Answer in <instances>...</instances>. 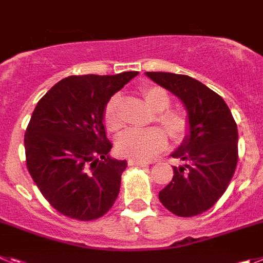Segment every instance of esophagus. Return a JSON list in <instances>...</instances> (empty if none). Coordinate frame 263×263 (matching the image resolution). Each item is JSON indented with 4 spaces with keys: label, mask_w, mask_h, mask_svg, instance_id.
Listing matches in <instances>:
<instances>
[{
    "label": "esophagus",
    "mask_w": 263,
    "mask_h": 263,
    "mask_svg": "<svg viewBox=\"0 0 263 263\" xmlns=\"http://www.w3.org/2000/svg\"><path fill=\"white\" fill-rule=\"evenodd\" d=\"M145 164H152V161H145V160H136V159L128 160V165H145Z\"/></svg>",
    "instance_id": "34e87169"
}]
</instances>
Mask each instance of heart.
<instances>
[{"instance_id":"heart-1","label":"heart","mask_w":263,"mask_h":263,"mask_svg":"<svg viewBox=\"0 0 263 263\" xmlns=\"http://www.w3.org/2000/svg\"><path fill=\"white\" fill-rule=\"evenodd\" d=\"M143 97L154 112L155 119L170 139L179 143L185 138L189 129V122L184 114L168 109L171 106V98L161 87L149 86L143 90ZM119 95H114L107 102L104 108L103 120L109 131H118L122 127V119L119 115ZM166 145L165 134L160 128L152 127L147 129H128L120 135L116 143L118 152L122 156L136 160H148Z\"/></svg>"}]
</instances>
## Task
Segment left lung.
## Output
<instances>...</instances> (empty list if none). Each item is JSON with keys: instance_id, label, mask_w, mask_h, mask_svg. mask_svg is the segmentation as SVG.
<instances>
[{"instance_id": "left-lung-1", "label": "left lung", "mask_w": 263, "mask_h": 263, "mask_svg": "<svg viewBox=\"0 0 263 263\" xmlns=\"http://www.w3.org/2000/svg\"><path fill=\"white\" fill-rule=\"evenodd\" d=\"M145 75L181 100L189 122L181 145L171 154L184 164L173 166L172 181L159 192V200L176 216H197L216 204L234 175L237 124L225 100L201 82L173 72Z\"/></svg>"}]
</instances>
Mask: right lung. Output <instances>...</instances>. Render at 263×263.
<instances>
[{"instance_id": "right-lung-1", "label": "right lung", "mask_w": 263, "mask_h": 263, "mask_svg": "<svg viewBox=\"0 0 263 263\" xmlns=\"http://www.w3.org/2000/svg\"><path fill=\"white\" fill-rule=\"evenodd\" d=\"M138 71L72 75L36 103L25 134L26 165L54 209L79 221L97 220L120 191L125 160L108 152L103 114L114 93Z\"/></svg>"}]
</instances>
